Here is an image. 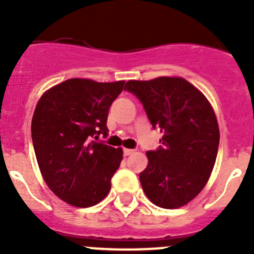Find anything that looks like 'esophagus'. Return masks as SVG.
Wrapping results in <instances>:
<instances>
[{
    "mask_svg": "<svg viewBox=\"0 0 254 254\" xmlns=\"http://www.w3.org/2000/svg\"><path fill=\"white\" fill-rule=\"evenodd\" d=\"M134 152V150H132V149H125L123 150V154L126 155V156H128V155H132Z\"/></svg>",
    "mask_w": 254,
    "mask_h": 254,
    "instance_id": "1",
    "label": "esophagus"
}]
</instances>
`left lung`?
<instances>
[{
    "label": "left lung",
    "instance_id": "1",
    "mask_svg": "<svg viewBox=\"0 0 254 254\" xmlns=\"http://www.w3.org/2000/svg\"><path fill=\"white\" fill-rule=\"evenodd\" d=\"M152 127L163 133L161 146L147 151L140 182L147 198L163 208L187 205L203 190L214 169L220 132L214 109L198 89L182 77L127 81Z\"/></svg>",
    "mask_w": 254,
    "mask_h": 254
}]
</instances>
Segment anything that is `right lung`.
<instances>
[{
	"label": "right lung",
	"mask_w": 254,
	"mask_h": 254,
	"mask_svg": "<svg viewBox=\"0 0 254 254\" xmlns=\"http://www.w3.org/2000/svg\"><path fill=\"white\" fill-rule=\"evenodd\" d=\"M123 86L69 78L38 102L31 121L38 165L52 192L69 205L90 207L111 190L123 151L96 140L108 136L109 108Z\"/></svg>",
	"instance_id": "add662e5"
}]
</instances>
